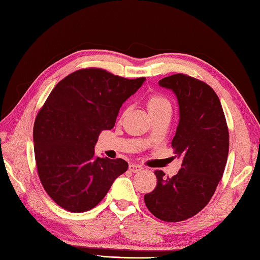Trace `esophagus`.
<instances>
[{
	"label": "esophagus",
	"mask_w": 260,
	"mask_h": 260,
	"mask_svg": "<svg viewBox=\"0 0 260 260\" xmlns=\"http://www.w3.org/2000/svg\"><path fill=\"white\" fill-rule=\"evenodd\" d=\"M129 170L133 173H138V172H140V171L143 170V167L141 166V165H139V164H131L129 165Z\"/></svg>",
	"instance_id": "obj_1"
}]
</instances>
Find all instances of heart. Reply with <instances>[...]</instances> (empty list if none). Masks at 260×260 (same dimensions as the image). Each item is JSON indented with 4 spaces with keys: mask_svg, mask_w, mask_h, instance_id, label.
I'll use <instances>...</instances> for the list:
<instances>
[{
    "mask_svg": "<svg viewBox=\"0 0 260 260\" xmlns=\"http://www.w3.org/2000/svg\"><path fill=\"white\" fill-rule=\"evenodd\" d=\"M166 108H171V104L169 101L160 95H153L148 101V110L150 114L160 111V110Z\"/></svg>",
    "mask_w": 260,
    "mask_h": 260,
    "instance_id": "b5f03b06",
    "label": "heart"
}]
</instances>
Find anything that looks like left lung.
Segmentation results:
<instances>
[{
  "instance_id": "left-lung-1",
  "label": "left lung",
  "mask_w": 260,
  "mask_h": 260,
  "mask_svg": "<svg viewBox=\"0 0 260 260\" xmlns=\"http://www.w3.org/2000/svg\"><path fill=\"white\" fill-rule=\"evenodd\" d=\"M158 83L177 96L179 124L172 147L182 162L172 178L156 171L157 186L144 202L158 219L177 222L199 213L213 196L225 171L230 134L219 98L205 82L179 73Z\"/></svg>"
}]
</instances>
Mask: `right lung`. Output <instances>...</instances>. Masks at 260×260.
Instances as JSON below:
<instances>
[{
    "label": "right lung",
    "instance_id": "add662e5",
    "mask_svg": "<svg viewBox=\"0 0 260 260\" xmlns=\"http://www.w3.org/2000/svg\"><path fill=\"white\" fill-rule=\"evenodd\" d=\"M146 78L113 76L85 69L57 83L39 111L33 128L38 173L55 203L71 212L95 208L128 164L95 156L102 131H110L122 103Z\"/></svg>",
    "mask_w": 260,
    "mask_h": 260
}]
</instances>
